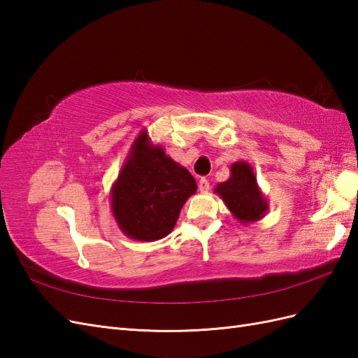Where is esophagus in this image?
<instances>
[{
	"label": "esophagus",
	"instance_id": "1",
	"mask_svg": "<svg viewBox=\"0 0 358 358\" xmlns=\"http://www.w3.org/2000/svg\"><path fill=\"white\" fill-rule=\"evenodd\" d=\"M209 188H210L209 180L206 179V178H201V179L199 180V189H200V192H208Z\"/></svg>",
	"mask_w": 358,
	"mask_h": 358
}]
</instances>
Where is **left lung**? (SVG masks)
Wrapping results in <instances>:
<instances>
[{
	"label": "left lung",
	"mask_w": 358,
	"mask_h": 358,
	"mask_svg": "<svg viewBox=\"0 0 358 358\" xmlns=\"http://www.w3.org/2000/svg\"><path fill=\"white\" fill-rule=\"evenodd\" d=\"M215 192L243 225L263 220L268 210V200L258 187L252 166L246 161L233 162L230 178L218 183Z\"/></svg>",
	"instance_id": "1"
}]
</instances>
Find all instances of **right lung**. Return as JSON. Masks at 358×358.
<instances>
[{
	"mask_svg": "<svg viewBox=\"0 0 358 358\" xmlns=\"http://www.w3.org/2000/svg\"><path fill=\"white\" fill-rule=\"evenodd\" d=\"M197 191L191 173L154 145L146 129L133 142L110 189L113 218L127 237L155 242L175 229L180 209Z\"/></svg>",
	"mask_w": 358,
	"mask_h": 358,
	"instance_id": "obj_1",
	"label": "right lung"
}]
</instances>
